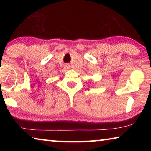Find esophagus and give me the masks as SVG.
Segmentation results:
<instances>
[{"mask_svg":"<svg viewBox=\"0 0 151 151\" xmlns=\"http://www.w3.org/2000/svg\"><path fill=\"white\" fill-rule=\"evenodd\" d=\"M65 67H66V68H69V65H68V64H67V65H65Z\"/></svg>","mask_w":151,"mask_h":151,"instance_id":"obj_1","label":"esophagus"}]
</instances>
